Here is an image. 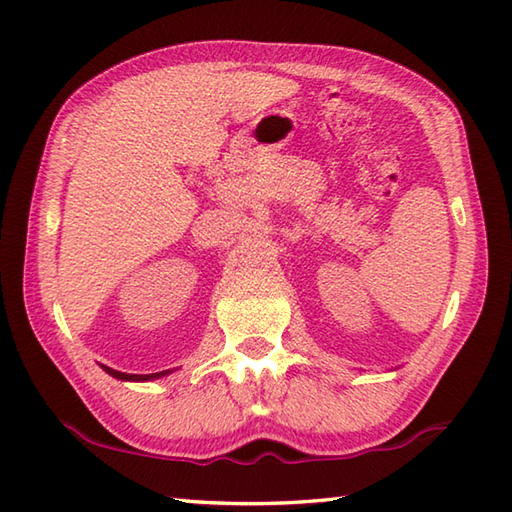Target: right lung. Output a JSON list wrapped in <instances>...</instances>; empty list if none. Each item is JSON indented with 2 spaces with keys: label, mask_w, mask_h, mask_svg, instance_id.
<instances>
[{
  "label": "right lung",
  "mask_w": 512,
  "mask_h": 512,
  "mask_svg": "<svg viewBox=\"0 0 512 512\" xmlns=\"http://www.w3.org/2000/svg\"><path fill=\"white\" fill-rule=\"evenodd\" d=\"M105 372L112 374L114 378H121V380H149V378H158V376L165 374V372H158V374H123V372H116V369H110V367H105Z\"/></svg>",
  "instance_id": "obj_1"
}]
</instances>
